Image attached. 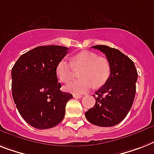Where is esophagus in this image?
<instances>
[{
    "instance_id": "34e87169",
    "label": "esophagus",
    "mask_w": 154,
    "mask_h": 154,
    "mask_svg": "<svg viewBox=\"0 0 154 154\" xmlns=\"http://www.w3.org/2000/svg\"><path fill=\"white\" fill-rule=\"evenodd\" d=\"M73 97L76 99H81V97H82V96L81 95H77V94H73Z\"/></svg>"
}]
</instances>
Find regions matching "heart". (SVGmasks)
Instances as JSON below:
<instances>
[{
	"label": "heart",
	"instance_id": "heart-1",
	"mask_svg": "<svg viewBox=\"0 0 154 154\" xmlns=\"http://www.w3.org/2000/svg\"><path fill=\"white\" fill-rule=\"evenodd\" d=\"M82 69L81 79L72 81L66 86V90L73 94H82L95 86L101 87L109 78L111 68L108 61L99 57L97 54L85 51L75 54L72 61L62 59L56 66V74L60 81L66 83L73 77L74 70Z\"/></svg>",
	"mask_w": 154,
	"mask_h": 154
}]
</instances>
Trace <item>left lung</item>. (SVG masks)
<instances>
[{
  "label": "left lung",
  "mask_w": 154,
  "mask_h": 154,
  "mask_svg": "<svg viewBox=\"0 0 154 154\" xmlns=\"http://www.w3.org/2000/svg\"><path fill=\"white\" fill-rule=\"evenodd\" d=\"M110 64L111 73L106 83L93 95L96 104L85 112L87 120L99 127H113L127 116L133 104L138 72L131 58L117 49L97 45Z\"/></svg>",
  "instance_id": "1"
}]
</instances>
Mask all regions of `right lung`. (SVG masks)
<instances>
[{
	"label": "right lung",
	"instance_id": "obj_1",
	"mask_svg": "<svg viewBox=\"0 0 154 154\" xmlns=\"http://www.w3.org/2000/svg\"><path fill=\"white\" fill-rule=\"evenodd\" d=\"M68 47L41 46L19 57L12 69L13 100L22 118L37 129H49L64 119L73 95L62 92L56 66Z\"/></svg>",
	"mask_w": 154,
	"mask_h": 154
}]
</instances>
